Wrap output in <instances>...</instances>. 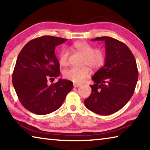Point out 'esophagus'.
<instances>
[{"mask_svg":"<svg viewBox=\"0 0 150 150\" xmlns=\"http://www.w3.org/2000/svg\"><path fill=\"white\" fill-rule=\"evenodd\" d=\"M73 86H74L75 87H79L81 86V84H79V83H74V84H73Z\"/></svg>","mask_w":150,"mask_h":150,"instance_id":"1","label":"esophagus"}]
</instances>
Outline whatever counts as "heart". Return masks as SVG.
<instances>
[{
    "instance_id": "obj_1",
    "label": "heart",
    "mask_w": 150,
    "mask_h": 150,
    "mask_svg": "<svg viewBox=\"0 0 150 150\" xmlns=\"http://www.w3.org/2000/svg\"><path fill=\"white\" fill-rule=\"evenodd\" d=\"M71 48L83 55V65H87L93 69H96L103 65L105 59V52L100 48H95L87 42H77L73 44ZM68 52L63 50L59 55V62L62 66H65L68 63ZM91 74V70L87 66L83 67H71L63 71V77L66 79L74 83H81Z\"/></svg>"
}]
</instances>
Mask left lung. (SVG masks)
I'll return each instance as SVG.
<instances>
[{
  "instance_id": "8db88e82",
  "label": "left lung",
  "mask_w": 150,
  "mask_h": 150,
  "mask_svg": "<svg viewBox=\"0 0 150 150\" xmlns=\"http://www.w3.org/2000/svg\"><path fill=\"white\" fill-rule=\"evenodd\" d=\"M92 41H104L105 65L96 71L91 85L92 93L85 105L88 110L100 115H109L120 110L132 96L138 79L136 59L124 43L108 36Z\"/></svg>"
}]
</instances>
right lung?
<instances>
[{
	"label": "right lung",
	"instance_id": "add662e5",
	"mask_svg": "<svg viewBox=\"0 0 150 150\" xmlns=\"http://www.w3.org/2000/svg\"><path fill=\"white\" fill-rule=\"evenodd\" d=\"M67 40L44 35L28 42L20 51L12 73V84L20 103L28 110L38 115L53 112L71 91V81L59 79L54 84H47L60 73L55 48Z\"/></svg>",
	"mask_w": 150,
	"mask_h": 150
}]
</instances>
